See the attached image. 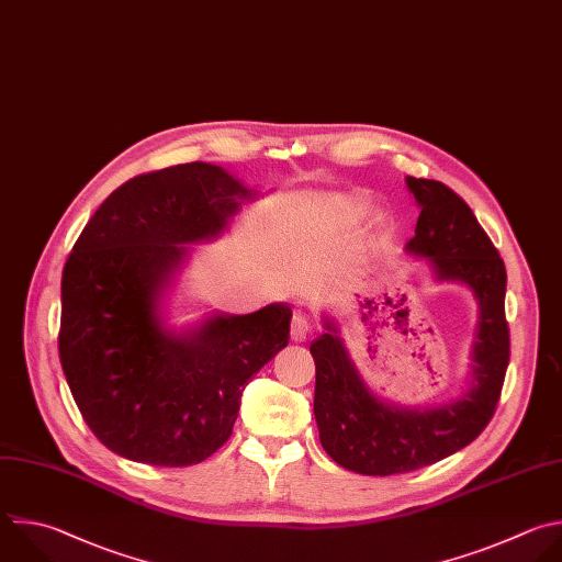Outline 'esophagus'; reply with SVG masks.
<instances>
[{
	"label": "esophagus",
	"mask_w": 562,
	"mask_h": 562,
	"mask_svg": "<svg viewBox=\"0 0 562 562\" xmlns=\"http://www.w3.org/2000/svg\"><path fill=\"white\" fill-rule=\"evenodd\" d=\"M308 330H311L308 319L304 315H300V313L293 315V319H291V339L293 341H304L308 337Z\"/></svg>",
	"instance_id": "esophagus-1"
}]
</instances>
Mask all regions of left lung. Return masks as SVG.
Here are the masks:
<instances>
[{"mask_svg": "<svg viewBox=\"0 0 562 562\" xmlns=\"http://www.w3.org/2000/svg\"><path fill=\"white\" fill-rule=\"evenodd\" d=\"M422 214L406 251L426 258L437 280L461 282L479 302L472 382L454 402L417 411L384 404L363 384L339 328L324 317L313 339V413L326 454L346 470L391 476L432 465L472 443L490 424L509 361L505 265L468 203L448 184L408 176Z\"/></svg>", "mask_w": 562, "mask_h": 562, "instance_id": "1", "label": "left lung"}]
</instances>
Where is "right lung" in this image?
Returning a JSON list of instances; mask_svg holds the SVG:
<instances>
[{
    "instance_id": "obj_1",
    "label": "right lung",
    "mask_w": 562,
    "mask_h": 562,
    "mask_svg": "<svg viewBox=\"0 0 562 562\" xmlns=\"http://www.w3.org/2000/svg\"><path fill=\"white\" fill-rule=\"evenodd\" d=\"M238 178L203 160L130 178L83 227L61 276L59 359L94 437L130 461L184 468L229 437L256 372L289 344L291 308L212 315L173 333L160 293L187 243L221 236L245 201Z\"/></svg>"
}]
</instances>
